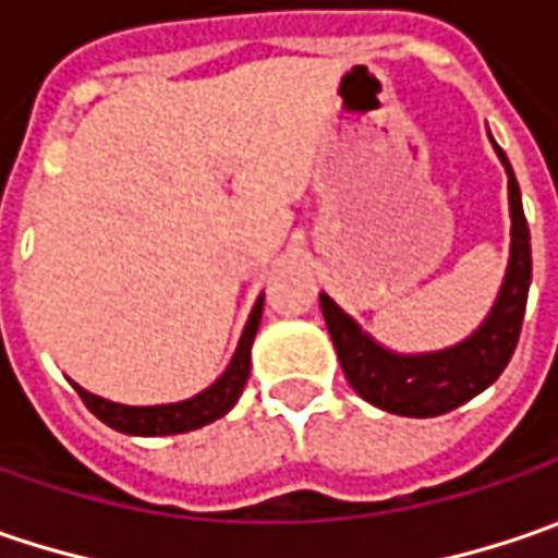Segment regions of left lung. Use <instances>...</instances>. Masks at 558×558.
Returning <instances> with one entry per match:
<instances>
[{
	"label": "left lung",
	"instance_id": "8db88e82",
	"mask_svg": "<svg viewBox=\"0 0 558 558\" xmlns=\"http://www.w3.org/2000/svg\"><path fill=\"white\" fill-rule=\"evenodd\" d=\"M497 149L499 161L509 178V218H512V243L509 265L499 287L497 300L487 318L472 333L447 350L437 352H393L377 343L368 330L347 315L327 293H322V312L340 368L350 387L384 412L405 418H434L449 409L469 402L487 390L502 368L509 365L521 333V318L531 287V233L521 208V190L506 153Z\"/></svg>",
	"mask_w": 558,
	"mask_h": 558
}]
</instances>
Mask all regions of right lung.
<instances>
[{
  "mask_svg": "<svg viewBox=\"0 0 558 558\" xmlns=\"http://www.w3.org/2000/svg\"><path fill=\"white\" fill-rule=\"evenodd\" d=\"M262 303H265V293L255 300L253 312H250V322L243 327V337L236 343L231 365L225 368V375L218 377L215 384H208L206 390H199L196 397L181 402H161V405H124V402H111L96 397L84 390L81 384H74V390L81 393V400L86 402V409L106 422L121 434H134V437H168V434H186V430H196L203 424H211L215 418L228 415L233 409V402L240 400L243 387H246V377H250V355H253V340L258 322H262Z\"/></svg>",
  "mask_w": 558,
  "mask_h": 558,
  "instance_id": "obj_1",
  "label": "right lung"
}]
</instances>
